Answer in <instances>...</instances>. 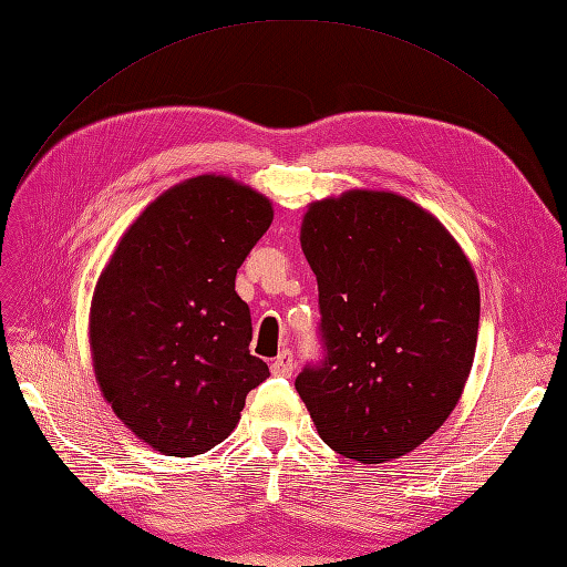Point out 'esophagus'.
Instances as JSON below:
<instances>
[{
  "label": "esophagus",
  "mask_w": 567,
  "mask_h": 567,
  "mask_svg": "<svg viewBox=\"0 0 567 567\" xmlns=\"http://www.w3.org/2000/svg\"><path fill=\"white\" fill-rule=\"evenodd\" d=\"M292 370H296V358H292V351L284 349V351L277 355V360L271 362V374H277V377H290Z\"/></svg>",
  "instance_id": "1"
}]
</instances>
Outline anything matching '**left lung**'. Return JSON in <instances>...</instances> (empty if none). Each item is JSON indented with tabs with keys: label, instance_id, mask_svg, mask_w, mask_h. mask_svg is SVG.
<instances>
[{
	"label": "left lung",
	"instance_id": "left-lung-1",
	"mask_svg": "<svg viewBox=\"0 0 567 567\" xmlns=\"http://www.w3.org/2000/svg\"><path fill=\"white\" fill-rule=\"evenodd\" d=\"M302 251L319 281L323 360L296 389L347 458L410 454L454 412L472 370L480 286L444 225L395 193L313 202Z\"/></svg>",
	"mask_w": 567,
	"mask_h": 567
}]
</instances>
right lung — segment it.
Returning a JSON list of instances; mask_svg holds the SVG:
<instances>
[{
	"label": "right lung",
	"instance_id": "obj_1",
	"mask_svg": "<svg viewBox=\"0 0 567 567\" xmlns=\"http://www.w3.org/2000/svg\"><path fill=\"white\" fill-rule=\"evenodd\" d=\"M269 199L228 176L184 181L118 241L90 305V351L111 410L161 454L228 437L269 377L235 277L271 223Z\"/></svg>",
	"mask_w": 567,
	"mask_h": 567
}]
</instances>
